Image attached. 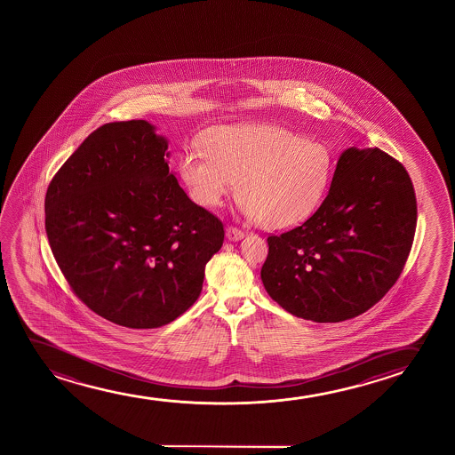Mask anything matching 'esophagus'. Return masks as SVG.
I'll return each instance as SVG.
<instances>
[{
    "mask_svg": "<svg viewBox=\"0 0 455 455\" xmlns=\"http://www.w3.org/2000/svg\"><path fill=\"white\" fill-rule=\"evenodd\" d=\"M227 237H228L230 241H241L243 237V231L230 225V227L227 228Z\"/></svg>",
    "mask_w": 455,
    "mask_h": 455,
    "instance_id": "34e87169",
    "label": "esophagus"
}]
</instances>
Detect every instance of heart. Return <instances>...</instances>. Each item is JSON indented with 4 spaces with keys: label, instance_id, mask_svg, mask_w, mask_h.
<instances>
[{
    "label": "heart",
    "instance_id": "obj_1",
    "mask_svg": "<svg viewBox=\"0 0 455 455\" xmlns=\"http://www.w3.org/2000/svg\"><path fill=\"white\" fill-rule=\"evenodd\" d=\"M334 156L326 144L280 125H219L206 148L180 160V172L196 202L218 208L241 180L243 210L268 230L303 224L330 191Z\"/></svg>",
    "mask_w": 455,
    "mask_h": 455
}]
</instances>
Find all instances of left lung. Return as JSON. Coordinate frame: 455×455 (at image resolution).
<instances>
[{
  "mask_svg": "<svg viewBox=\"0 0 455 455\" xmlns=\"http://www.w3.org/2000/svg\"><path fill=\"white\" fill-rule=\"evenodd\" d=\"M415 228L417 197L404 166L378 148H349L317 212L267 237L262 284L295 317H357L398 281Z\"/></svg>",
  "mask_w": 455,
  "mask_h": 455,
  "instance_id": "1",
  "label": "left lung"
}]
</instances>
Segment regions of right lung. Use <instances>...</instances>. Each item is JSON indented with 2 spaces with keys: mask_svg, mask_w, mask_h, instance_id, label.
<instances>
[{
  "mask_svg": "<svg viewBox=\"0 0 455 455\" xmlns=\"http://www.w3.org/2000/svg\"><path fill=\"white\" fill-rule=\"evenodd\" d=\"M168 141L144 119L92 132L48 185L44 230L82 303L112 323L152 330L199 299L224 224L169 172Z\"/></svg>",
  "mask_w": 455,
  "mask_h": 455,
  "instance_id": "1",
  "label": "right lung"
}]
</instances>
